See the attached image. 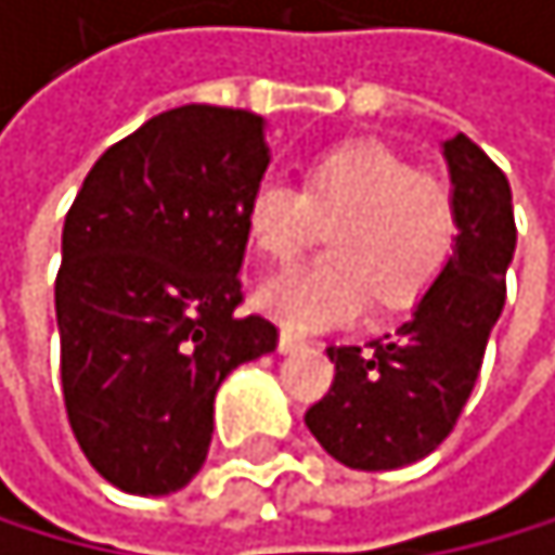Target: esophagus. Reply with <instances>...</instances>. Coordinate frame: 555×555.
<instances>
[{
	"mask_svg": "<svg viewBox=\"0 0 555 555\" xmlns=\"http://www.w3.org/2000/svg\"><path fill=\"white\" fill-rule=\"evenodd\" d=\"M301 346H305V338H301L298 332H292V328H284L281 338H278V349H281V352H295V349H301Z\"/></svg>",
	"mask_w": 555,
	"mask_h": 555,
	"instance_id": "obj_1",
	"label": "esophagus"
}]
</instances>
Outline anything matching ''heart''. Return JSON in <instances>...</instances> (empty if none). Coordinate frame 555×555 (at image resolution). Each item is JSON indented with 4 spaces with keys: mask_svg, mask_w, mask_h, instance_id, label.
I'll return each mask as SVG.
<instances>
[{
    "mask_svg": "<svg viewBox=\"0 0 555 555\" xmlns=\"http://www.w3.org/2000/svg\"><path fill=\"white\" fill-rule=\"evenodd\" d=\"M244 227L268 263H292L332 227V260L284 271L254 295L284 328L308 332L352 322L370 295L386 311L417 305L454 257L457 203L440 176L410 169L386 145L356 142L314 158L301 189L278 176L260 179Z\"/></svg>",
    "mask_w": 555,
    "mask_h": 555,
    "instance_id": "heart-1",
    "label": "heart"
}]
</instances>
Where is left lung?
I'll use <instances>...</instances> for the list:
<instances>
[{"instance_id": "1", "label": "left lung", "mask_w": 555, "mask_h": 555, "mask_svg": "<svg viewBox=\"0 0 555 555\" xmlns=\"http://www.w3.org/2000/svg\"><path fill=\"white\" fill-rule=\"evenodd\" d=\"M444 155L461 230L448 271L397 332L328 346L335 379L305 413L319 444L359 472L421 461L457 427L505 305L515 254L508 179L468 134L448 138Z\"/></svg>"}]
</instances>
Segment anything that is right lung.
I'll return each mask as SVG.
<instances>
[{
    "label": "right lung",
    "mask_w": 555,
    "mask_h": 555,
    "mask_svg": "<svg viewBox=\"0 0 555 555\" xmlns=\"http://www.w3.org/2000/svg\"><path fill=\"white\" fill-rule=\"evenodd\" d=\"M268 162L260 115L182 104L111 145L67 212L63 406L83 457L121 492L193 481L220 383L278 349L271 319L236 311L244 209Z\"/></svg>",
    "instance_id": "1"
}]
</instances>
